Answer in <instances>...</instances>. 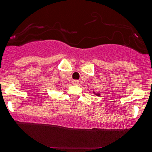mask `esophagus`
Wrapping results in <instances>:
<instances>
[{"label":"esophagus","mask_w":152,"mask_h":152,"mask_svg":"<svg viewBox=\"0 0 152 152\" xmlns=\"http://www.w3.org/2000/svg\"><path fill=\"white\" fill-rule=\"evenodd\" d=\"M72 84L74 86H78L79 85V81L77 80H75L72 81Z\"/></svg>","instance_id":"obj_1"}]
</instances>
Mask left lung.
Instances as JSON below:
<instances>
[{
	"label": "left lung",
	"mask_w": 152,
	"mask_h": 152,
	"mask_svg": "<svg viewBox=\"0 0 152 152\" xmlns=\"http://www.w3.org/2000/svg\"><path fill=\"white\" fill-rule=\"evenodd\" d=\"M94 93H95V92H94ZM95 95H96V96H100V94H95Z\"/></svg>",
	"instance_id": "obj_1"
}]
</instances>
